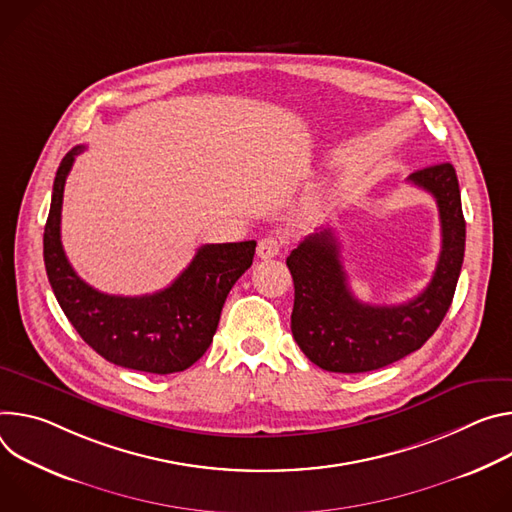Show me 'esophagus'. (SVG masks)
Here are the masks:
<instances>
[{"label":"esophagus","instance_id":"esophagus-1","mask_svg":"<svg viewBox=\"0 0 512 512\" xmlns=\"http://www.w3.org/2000/svg\"><path fill=\"white\" fill-rule=\"evenodd\" d=\"M280 250H282V240H280L278 236H266V238H262V240L258 242L256 254H258V258L268 260V258L278 256Z\"/></svg>","mask_w":512,"mask_h":512}]
</instances>
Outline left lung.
Instances as JSON below:
<instances>
[{
    "mask_svg": "<svg viewBox=\"0 0 512 512\" xmlns=\"http://www.w3.org/2000/svg\"><path fill=\"white\" fill-rule=\"evenodd\" d=\"M407 181L435 197L441 221L437 268L415 299L401 305L358 301L331 227L305 238L287 258L295 282L293 337L303 354L327 372H370L409 356L435 333L451 305L466 248L456 168L449 162L427 166Z\"/></svg>",
    "mask_w": 512,
    "mask_h": 512,
    "instance_id": "1",
    "label": "left lung"
}]
</instances>
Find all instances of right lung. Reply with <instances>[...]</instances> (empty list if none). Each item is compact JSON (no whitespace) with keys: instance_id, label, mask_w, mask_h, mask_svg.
<instances>
[{"instance_id":"1","label":"right lung","mask_w":512,"mask_h":512,"mask_svg":"<svg viewBox=\"0 0 512 512\" xmlns=\"http://www.w3.org/2000/svg\"><path fill=\"white\" fill-rule=\"evenodd\" d=\"M75 146L61 160L44 225V266L56 301L71 325L107 362L173 374L193 366L213 342L223 303L252 266L256 242L201 246L173 285L142 297L105 295L89 287L69 264L61 242V209Z\"/></svg>"}]
</instances>
